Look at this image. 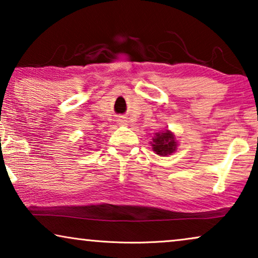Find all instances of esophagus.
Returning <instances> with one entry per match:
<instances>
[{"mask_svg":"<svg viewBox=\"0 0 258 258\" xmlns=\"http://www.w3.org/2000/svg\"><path fill=\"white\" fill-rule=\"evenodd\" d=\"M119 123H125L124 118H119Z\"/></svg>","mask_w":258,"mask_h":258,"instance_id":"34e87169","label":"esophagus"}]
</instances>
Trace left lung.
<instances>
[{
  "mask_svg": "<svg viewBox=\"0 0 258 258\" xmlns=\"http://www.w3.org/2000/svg\"><path fill=\"white\" fill-rule=\"evenodd\" d=\"M150 143L151 147H153V150L157 155H160V156H168V155L174 154L178 146L176 136L168 129L155 134L153 137V142Z\"/></svg>",
  "mask_w": 258,
  "mask_h": 258,
  "instance_id": "left-lung-1",
  "label": "left lung"
}]
</instances>
